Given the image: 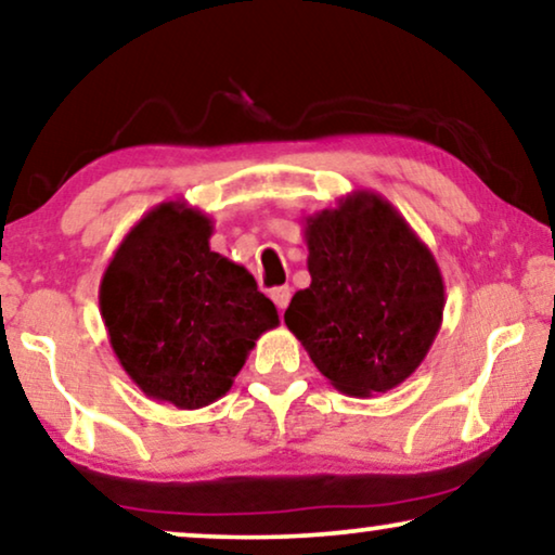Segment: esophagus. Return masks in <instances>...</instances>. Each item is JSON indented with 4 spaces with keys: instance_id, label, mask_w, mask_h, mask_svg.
Wrapping results in <instances>:
<instances>
[{
    "instance_id": "obj_1",
    "label": "esophagus",
    "mask_w": 555,
    "mask_h": 555,
    "mask_svg": "<svg viewBox=\"0 0 555 555\" xmlns=\"http://www.w3.org/2000/svg\"><path fill=\"white\" fill-rule=\"evenodd\" d=\"M291 287L287 285H280V287H272L270 291V298H272V302H275V306L280 308V310H285L287 308V302H291Z\"/></svg>"
}]
</instances>
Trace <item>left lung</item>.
Instances as JSON below:
<instances>
[{"instance_id": "8db88e82", "label": "left lung", "mask_w": 555, "mask_h": 555, "mask_svg": "<svg viewBox=\"0 0 555 555\" xmlns=\"http://www.w3.org/2000/svg\"><path fill=\"white\" fill-rule=\"evenodd\" d=\"M306 245L310 285L293 295L285 323L315 369L348 397L406 382L442 328L431 249L376 192L306 217Z\"/></svg>"}]
</instances>
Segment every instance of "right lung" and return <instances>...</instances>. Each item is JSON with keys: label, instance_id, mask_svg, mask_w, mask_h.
I'll return each mask as SVG.
<instances>
[{"label": "right lung", "instance_id": "obj_1", "mask_svg": "<svg viewBox=\"0 0 555 555\" xmlns=\"http://www.w3.org/2000/svg\"><path fill=\"white\" fill-rule=\"evenodd\" d=\"M211 219L164 202L131 227L101 280L113 353L149 399L202 409L232 389L278 308L242 264L211 253Z\"/></svg>", "mask_w": 555, "mask_h": 555}]
</instances>
